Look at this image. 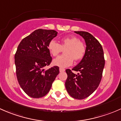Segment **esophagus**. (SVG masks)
<instances>
[{"mask_svg": "<svg viewBox=\"0 0 121 121\" xmlns=\"http://www.w3.org/2000/svg\"><path fill=\"white\" fill-rule=\"evenodd\" d=\"M59 70H60V73H62V72H64V71H65V69H64V68H60Z\"/></svg>", "mask_w": 121, "mask_h": 121, "instance_id": "34e87169", "label": "esophagus"}]
</instances>
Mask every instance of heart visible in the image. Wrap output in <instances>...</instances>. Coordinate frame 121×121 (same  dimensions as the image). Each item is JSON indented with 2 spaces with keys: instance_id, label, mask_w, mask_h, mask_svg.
Masks as SVG:
<instances>
[{
  "instance_id": "obj_1",
  "label": "heart",
  "mask_w": 121,
  "mask_h": 121,
  "mask_svg": "<svg viewBox=\"0 0 121 121\" xmlns=\"http://www.w3.org/2000/svg\"><path fill=\"white\" fill-rule=\"evenodd\" d=\"M60 44L52 40L48 44V48L51 54L57 56L63 49L65 54L59 56L53 60L54 65L61 68L67 67L71 65L75 61L82 59L86 52V46L78 38L70 36L62 38Z\"/></svg>"
}]
</instances>
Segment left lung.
Returning <instances> with one entry per match:
<instances>
[{
    "instance_id": "1",
    "label": "left lung",
    "mask_w": 121,
    "mask_h": 121,
    "mask_svg": "<svg viewBox=\"0 0 121 121\" xmlns=\"http://www.w3.org/2000/svg\"><path fill=\"white\" fill-rule=\"evenodd\" d=\"M74 32L85 40L86 52L80 63L72 69L80 73L75 74L71 69L65 70L67 78L65 85L71 97L83 99L99 86L105 65L104 56L102 46L92 35L86 31Z\"/></svg>"
}]
</instances>
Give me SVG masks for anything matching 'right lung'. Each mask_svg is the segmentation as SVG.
<instances>
[{"label":"right lung","mask_w":121,"mask_h":121,"mask_svg":"<svg viewBox=\"0 0 121 121\" xmlns=\"http://www.w3.org/2000/svg\"><path fill=\"white\" fill-rule=\"evenodd\" d=\"M58 33L53 30L38 29L23 39L14 56L16 76L26 94L34 98L46 95L59 73V67L45 69L52 58L48 44Z\"/></svg>","instance_id":"obj_1"}]
</instances>
